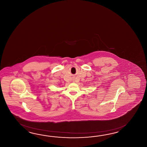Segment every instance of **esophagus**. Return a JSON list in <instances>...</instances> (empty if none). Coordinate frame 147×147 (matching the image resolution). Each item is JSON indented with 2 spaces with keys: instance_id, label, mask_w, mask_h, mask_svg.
<instances>
[{
  "instance_id": "34e87169",
  "label": "esophagus",
  "mask_w": 147,
  "mask_h": 147,
  "mask_svg": "<svg viewBox=\"0 0 147 147\" xmlns=\"http://www.w3.org/2000/svg\"><path fill=\"white\" fill-rule=\"evenodd\" d=\"M73 81H74V80H73Z\"/></svg>"
}]
</instances>
